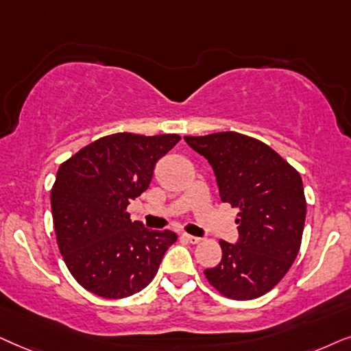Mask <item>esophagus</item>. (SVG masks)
I'll list each match as a JSON object with an SVG mask.
<instances>
[{
	"label": "esophagus",
	"instance_id": "34e87169",
	"mask_svg": "<svg viewBox=\"0 0 351 351\" xmlns=\"http://www.w3.org/2000/svg\"><path fill=\"white\" fill-rule=\"evenodd\" d=\"M184 239L188 241V242H191V244H199L200 241V237H197V236H191V234H184Z\"/></svg>",
	"mask_w": 351,
	"mask_h": 351
}]
</instances>
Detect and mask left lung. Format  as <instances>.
Listing matches in <instances>:
<instances>
[{"label": "left lung", "mask_w": 351, "mask_h": 351, "mask_svg": "<svg viewBox=\"0 0 351 351\" xmlns=\"http://www.w3.org/2000/svg\"><path fill=\"white\" fill-rule=\"evenodd\" d=\"M184 141L212 165L223 202L239 208V239L219 241L221 261L205 269V278L234 300L265 295L300 250L306 217L300 173L265 143L236 132Z\"/></svg>", "instance_id": "8db88e82"}]
</instances>
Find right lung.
Returning <instances> with one entry per match:
<instances>
[{
	"label": "right lung",
	"instance_id": "right-lung-1",
	"mask_svg": "<svg viewBox=\"0 0 351 351\" xmlns=\"http://www.w3.org/2000/svg\"><path fill=\"white\" fill-rule=\"evenodd\" d=\"M178 134L115 133L80 149L59 167L51 189L56 239L75 281L96 295L143 291L176 236L132 221L127 207L151 184L157 160Z\"/></svg>",
	"mask_w": 351,
	"mask_h": 351
}]
</instances>
